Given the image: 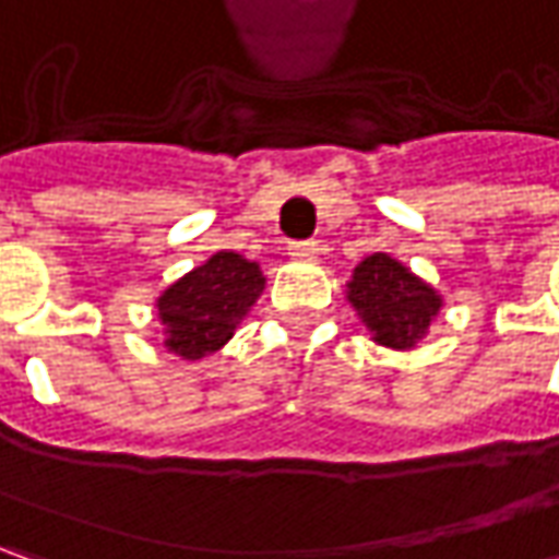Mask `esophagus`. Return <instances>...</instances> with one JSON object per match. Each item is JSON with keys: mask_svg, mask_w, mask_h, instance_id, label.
Returning <instances> with one entry per match:
<instances>
[{"mask_svg": "<svg viewBox=\"0 0 559 559\" xmlns=\"http://www.w3.org/2000/svg\"><path fill=\"white\" fill-rule=\"evenodd\" d=\"M317 251H320L317 242H292L289 246V254L292 258H298V261H311Z\"/></svg>", "mask_w": 559, "mask_h": 559, "instance_id": "obj_1", "label": "esophagus"}]
</instances>
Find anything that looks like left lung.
Listing matches in <instances>:
<instances>
[{
    "instance_id": "8db88e82",
    "label": "left lung",
    "mask_w": 559,
    "mask_h": 559,
    "mask_svg": "<svg viewBox=\"0 0 559 559\" xmlns=\"http://www.w3.org/2000/svg\"><path fill=\"white\" fill-rule=\"evenodd\" d=\"M348 305L370 330L376 345L407 352L429 333L441 311V295L392 254L364 258L345 289Z\"/></svg>"
}]
</instances>
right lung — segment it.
I'll list each match as a JSON object with an SVG mask.
<instances>
[{
    "mask_svg": "<svg viewBox=\"0 0 559 559\" xmlns=\"http://www.w3.org/2000/svg\"><path fill=\"white\" fill-rule=\"evenodd\" d=\"M258 261L236 251H214L204 264L189 270L158 295L164 348L183 360L221 352L264 292Z\"/></svg>",
    "mask_w": 559,
    "mask_h": 559,
    "instance_id": "obj_1",
    "label": "right lung"
}]
</instances>
